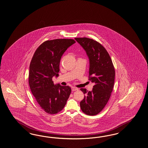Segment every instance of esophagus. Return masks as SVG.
Listing matches in <instances>:
<instances>
[{"mask_svg":"<svg viewBox=\"0 0 148 148\" xmlns=\"http://www.w3.org/2000/svg\"><path fill=\"white\" fill-rule=\"evenodd\" d=\"M71 89H72V91H76L78 90V88L77 87H72Z\"/></svg>","mask_w":148,"mask_h":148,"instance_id":"34e87169","label":"esophagus"}]
</instances>
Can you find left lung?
I'll list each match as a JSON object with an SVG mask.
<instances>
[{"label": "left lung", "instance_id": "obj_1", "mask_svg": "<svg viewBox=\"0 0 148 148\" xmlns=\"http://www.w3.org/2000/svg\"><path fill=\"white\" fill-rule=\"evenodd\" d=\"M86 51L89 59V80L94 83L92 91L80 88L84 98L80 102L85 114L95 115L106 106L113 91L115 69L110 55L99 42L91 38H75Z\"/></svg>", "mask_w": 148, "mask_h": 148}]
</instances>
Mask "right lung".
Instances as JSON below:
<instances>
[{"instance_id":"1","label":"right lung","mask_w":148,"mask_h":148,"mask_svg":"<svg viewBox=\"0 0 148 148\" xmlns=\"http://www.w3.org/2000/svg\"><path fill=\"white\" fill-rule=\"evenodd\" d=\"M72 39L46 41L38 47L30 62L29 85L38 105L48 114H56L64 107L71 89L69 86L55 85L52 78L59 76L61 57Z\"/></svg>"}]
</instances>
